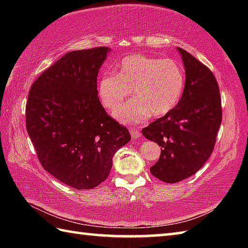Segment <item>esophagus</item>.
<instances>
[{"mask_svg":"<svg viewBox=\"0 0 248 248\" xmlns=\"http://www.w3.org/2000/svg\"><path fill=\"white\" fill-rule=\"evenodd\" d=\"M130 133H131V136H132V139H138L141 136L140 131L135 128H130Z\"/></svg>","mask_w":248,"mask_h":248,"instance_id":"esophagus-1","label":"esophagus"}]
</instances>
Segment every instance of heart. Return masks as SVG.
Instances as JSON below:
<instances>
[{
	"label": "heart",
	"mask_w": 248,
	"mask_h": 248,
	"mask_svg": "<svg viewBox=\"0 0 248 248\" xmlns=\"http://www.w3.org/2000/svg\"><path fill=\"white\" fill-rule=\"evenodd\" d=\"M184 88V72L177 62L133 54L120 62L116 73L104 72L97 85L103 107L117 108L132 91L134 100L120 107L114 116L121 123L140 124L162 117L176 107Z\"/></svg>",
	"instance_id": "b5f03b06"
}]
</instances>
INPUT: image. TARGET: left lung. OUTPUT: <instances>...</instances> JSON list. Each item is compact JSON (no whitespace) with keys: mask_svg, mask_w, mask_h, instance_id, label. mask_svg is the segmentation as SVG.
<instances>
[{"mask_svg":"<svg viewBox=\"0 0 248 248\" xmlns=\"http://www.w3.org/2000/svg\"><path fill=\"white\" fill-rule=\"evenodd\" d=\"M178 51L186 68L182 97L170 113L141 130L147 140L161 147L150 172L166 183L182 181L203 166L222 123L219 88L212 71L186 50Z\"/></svg>","mask_w":248,"mask_h":248,"instance_id":"left-lung-1","label":"left lung"}]
</instances>
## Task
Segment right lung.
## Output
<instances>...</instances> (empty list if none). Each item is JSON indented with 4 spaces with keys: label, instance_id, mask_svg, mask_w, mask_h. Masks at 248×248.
<instances>
[{
    "label": "right lung",
    "instance_id": "add662e5",
    "mask_svg": "<svg viewBox=\"0 0 248 248\" xmlns=\"http://www.w3.org/2000/svg\"><path fill=\"white\" fill-rule=\"evenodd\" d=\"M108 52L107 46L68 52L31 84L26 102V131L40 164L77 189L103 182L116 151L131 140L98 97V72Z\"/></svg>",
    "mask_w": 248,
    "mask_h": 248
}]
</instances>
